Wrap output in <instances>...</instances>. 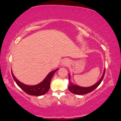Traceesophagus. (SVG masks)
<instances>
[{
	"instance_id": "esophagus-1",
	"label": "esophagus",
	"mask_w": 121,
	"mask_h": 121,
	"mask_svg": "<svg viewBox=\"0 0 121 121\" xmlns=\"http://www.w3.org/2000/svg\"><path fill=\"white\" fill-rule=\"evenodd\" d=\"M69 60H67V59H65V60H63V64H64V65H68L69 64Z\"/></svg>"
}]
</instances>
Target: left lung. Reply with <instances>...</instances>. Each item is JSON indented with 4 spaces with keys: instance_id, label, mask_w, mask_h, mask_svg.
<instances>
[{
    "instance_id": "8db88e82",
    "label": "left lung",
    "mask_w": 121,
    "mask_h": 121,
    "mask_svg": "<svg viewBox=\"0 0 121 121\" xmlns=\"http://www.w3.org/2000/svg\"><path fill=\"white\" fill-rule=\"evenodd\" d=\"M105 69H104L103 74H102V77L101 78L100 80H99L97 83L95 84L92 86H91L90 87H87L79 86L73 84L70 81V75L69 74V85L68 87L69 90L71 92H72L73 94H77V95H84V94L89 93V92H91L94 90H95V89L99 85H100L102 80H103L104 75H105Z\"/></svg>"
}]
</instances>
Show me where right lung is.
<instances>
[{"instance_id": "add662e5", "label": "right lung", "mask_w": 121, "mask_h": 121, "mask_svg": "<svg viewBox=\"0 0 121 121\" xmlns=\"http://www.w3.org/2000/svg\"><path fill=\"white\" fill-rule=\"evenodd\" d=\"M57 70H58V69H57L56 70H54L49 73L46 78L39 84L32 86L25 85V84L19 82L13 75L12 72H11V74H12L13 79H14L16 84L26 93L33 96H41L47 93L48 91L49 90V88H50L51 79L53 76L54 73Z\"/></svg>"}]
</instances>
